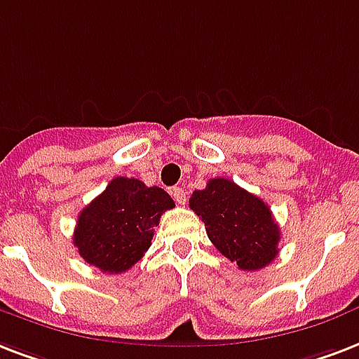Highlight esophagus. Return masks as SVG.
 <instances>
[{
	"label": "esophagus",
	"mask_w": 359,
	"mask_h": 359,
	"mask_svg": "<svg viewBox=\"0 0 359 359\" xmlns=\"http://www.w3.org/2000/svg\"><path fill=\"white\" fill-rule=\"evenodd\" d=\"M171 194H173V198H175V201H177V203H179V205L186 203V190H184V188H173V191H171Z\"/></svg>",
	"instance_id": "1"
}]
</instances>
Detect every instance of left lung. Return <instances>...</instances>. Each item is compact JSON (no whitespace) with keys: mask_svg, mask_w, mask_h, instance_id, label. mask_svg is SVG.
<instances>
[{"mask_svg":"<svg viewBox=\"0 0 359 359\" xmlns=\"http://www.w3.org/2000/svg\"><path fill=\"white\" fill-rule=\"evenodd\" d=\"M190 209L203 220L210 243L243 271H258L278 254L280 229L258 196L229 179H210L190 198Z\"/></svg>","mask_w":359,"mask_h":359,"instance_id":"obj_1","label":"left lung"}]
</instances>
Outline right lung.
<instances>
[{"mask_svg":"<svg viewBox=\"0 0 359 359\" xmlns=\"http://www.w3.org/2000/svg\"><path fill=\"white\" fill-rule=\"evenodd\" d=\"M175 201L158 186L116 177L76 218L73 243L84 262L118 275L143 258L154 228Z\"/></svg>","mask_w":359,"mask_h":359,"instance_id":"1","label":"right lung"}]
</instances>
